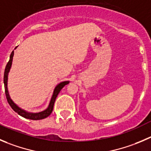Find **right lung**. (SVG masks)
Returning <instances> with one entry per match:
<instances>
[{"instance_id": "1", "label": "right lung", "mask_w": 151, "mask_h": 151, "mask_svg": "<svg viewBox=\"0 0 151 151\" xmlns=\"http://www.w3.org/2000/svg\"><path fill=\"white\" fill-rule=\"evenodd\" d=\"M13 55H14V51L12 52L11 55L9 57V61L7 63L6 66L5 71H4V87H5V93L6 96V99L8 101L9 104L10 105V107H12V110L15 112V113H18V115H20L22 117L25 118V119H32V120H40L43 119H45L47 116H50L52 113L53 110V106H54V103H55V99H56V97L58 96V93H60V91L61 90V89L64 87L65 85L68 84L70 83L69 81H62V82L59 83L56 87L54 89V91H53L52 96V98L50 99V104H49L48 107H47L46 110H43V111L39 112V113H29V112H27L26 110H23L21 107H18L15 102L12 100V99L10 98L9 93L8 91V87H7V83H8V76L9 73V70L11 69L12 64V59H13Z\"/></svg>"}]
</instances>
